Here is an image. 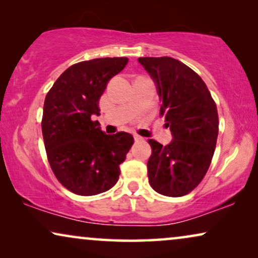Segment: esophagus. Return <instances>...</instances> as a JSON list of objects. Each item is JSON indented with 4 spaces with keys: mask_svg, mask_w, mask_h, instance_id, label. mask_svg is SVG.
Listing matches in <instances>:
<instances>
[{
    "mask_svg": "<svg viewBox=\"0 0 258 258\" xmlns=\"http://www.w3.org/2000/svg\"><path fill=\"white\" fill-rule=\"evenodd\" d=\"M134 139H135L136 142H141V141H143V137H141L139 135H134Z\"/></svg>",
    "mask_w": 258,
    "mask_h": 258,
    "instance_id": "34e87169",
    "label": "esophagus"
}]
</instances>
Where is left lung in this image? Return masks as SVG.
<instances>
[{"label":"left lung","instance_id":"left-lung-1","mask_svg":"<svg viewBox=\"0 0 258 258\" xmlns=\"http://www.w3.org/2000/svg\"><path fill=\"white\" fill-rule=\"evenodd\" d=\"M153 79L161 101V115L172 140L162 146L149 140L148 178L155 191L179 197L196 188L207 174L218 135L216 104L203 80L178 59L140 57Z\"/></svg>","mask_w":258,"mask_h":258}]
</instances>
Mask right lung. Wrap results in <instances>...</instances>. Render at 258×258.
<instances>
[{
    "mask_svg": "<svg viewBox=\"0 0 258 258\" xmlns=\"http://www.w3.org/2000/svg\"><path fill=\"white\" fill-rule=\"evenodd\" d=\"M128 63L126 57L79 62L56 80L44 100L42 134L49 164L56 178L70 191L93 196L118 181L119 164L134 137L119 132L107 135L94 115L111 77Z\"/></svg>",
    "mask_w": 258,
    "mask_h": 258,
    "instance_id": "add662e5",
    "label": "right lung"
}]
</instances>
